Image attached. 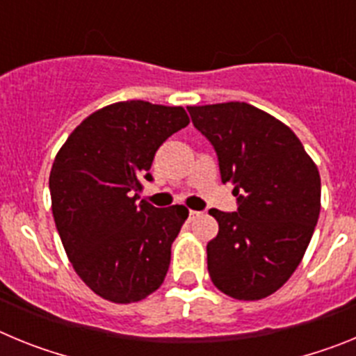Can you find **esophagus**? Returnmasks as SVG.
Masks as SVG:
<instances>
[{"mask_svg": "<svg viewBox=\"0 0 356 356\" xmlns=\"http://www.w3.org/2000/svg\"><path fill=\"white\" fill-rule=\"evenodd\" d=\"M201 212H197V210H188V219H196V217H200Z\"/></svg>", "mask_w": 356, "mask_h": 356, "instance_id": "1", "label": "esophagus"}]
</instances>
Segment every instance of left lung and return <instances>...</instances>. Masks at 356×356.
<instances>
[{
	"instance_id": "8db88e82",
	"label": "left lung",
	"mask_w": 356,
	"mask_h": 356,
	"mask_svg": "<svg viewBox=\"0 0 356 356\" xmlns=\"http://www.w3.org/2000/svg\"><path fill=\"white\" fill-rule=\"evenodd\" d=\"M196 130L234 184L237 212L212 209L219 222L207 244L213 285L235 300H262L300 266L321 210V178L284 122L241 102L187 106Z\"/></svg>"
}]
</instances>
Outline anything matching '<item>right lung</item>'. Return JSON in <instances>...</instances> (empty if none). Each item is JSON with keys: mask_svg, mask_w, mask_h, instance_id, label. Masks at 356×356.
<instances>
[{"mask_svg": "<svg viewBox=\"0 0 356 356\" xmlns=\"http://www.w3.org/2000/svg\"><path fill=\"white\" fill-rule=\"evenodd\" d=\"M187 124L181 106L114 103L83 119L56 153L49 175L56 229L74 271L105 300L140 301L168 275L188 210L139 200L156 149Z\"/></svg>", "mask_w": 356, "mask_h": 356, "instance_id": "add662e5", "label": "right lung"}]
</instances>
